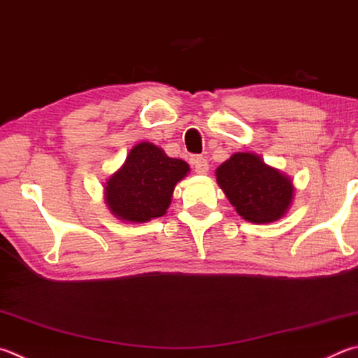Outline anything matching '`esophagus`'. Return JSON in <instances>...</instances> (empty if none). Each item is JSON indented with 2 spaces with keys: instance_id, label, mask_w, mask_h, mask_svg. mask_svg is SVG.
<instances>
[{
  "instance_id": "obj_1",
  "label": "esophagus",
  "mask_w": 358,
  "mask_h": 358,
  "mask_svg": "<svg viewBox=\"0 0 358 358\" xmlns=\"http://www.w3.org/2000/svg\"><path fill=\"white\" fill-rule=\"evenodd\" d=\"M192 166H194V171H196L199 175H205L208 172V169H210V164H208V161L203 157H194Z\"/></svg>"
}]
</instances>
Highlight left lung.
I'll return each instance as SVG.
<instances>
[{
  "mask_svg": "<svg viewBox=\"0 0 358 358\" xmlns=\"http://www.w3.org/2000/svg\"><path fill=\"white\" fill-rule=\"evenodd\" d=\"M216 180L239 216L253 224L280 219L292 201L294 186L253 153H235L217 167Z\"/></svg>",
  "mask_w": 358,
  "mask_h": 358,
  "instance_id": "1",
  "label": "left lung"
}]
</instances>
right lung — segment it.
<instances>
[{
  "mask_svg": "<svg viewBox=\"0 0 358 358\" xmlns=\"http://www.w3.org/2000/svg\"><path fill=\"white\" fill-rule=\"evenodd\" d=\"M187 172L189 166L183 159L169 158L159 147L141 142L106 181L108 208L115 217L136 224L164 216L175 185Z\"/></svg>",
  "mask_w": 358,
  "mask_h": 358,
  "instance_id": "1",
  "label": "right lung"
}]
</instances>
